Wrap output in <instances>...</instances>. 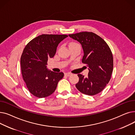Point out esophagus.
Masks as SVG:
<instances>
[{
  "mask_svg": "<svg viewBox=\"0 0 135 135\" xmlns=\"http://www.w3.org/2000/svg\"><path fill=\"white\" fill-rule=\"evenodd\" d=\"M65 75L66 76H69L70 75H72V74L70 73L67 72V73H65Z\"/></svg>",
  "mask_w": 135,
  "mask_h": 135,
  "instance_id": "1",
  "label": "esophagus"
}]
</instances>
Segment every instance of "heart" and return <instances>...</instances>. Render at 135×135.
I'll use <instances>...</instances> for the list:
<instances>
[{
  "label": "heart",
  "instance_id": "heart-1",
  "mask_svg": "<svg viewBox=\"0 0 135 135\" xmlns=\"http://www.w3.org/2000/svg\"><path fill=\"white\" fill-rule=\"evenodd\" d=\"M71 44H75V42H72V43H71Z\"/></svg>",
  "mask_w": 135,
  "mask_h": 135
}]
</instances>
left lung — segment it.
<instances>
[{
    "instance_id": "1",
    "label": "left lung",
    "mask_w": 135,
    "mask_h": 135,
    "mask_svg": "<svg viewBox=\"0 0 135 135\" xmlns=\"http://www.w3.org/2000/svg\"><path fill=\"white\" fill-rule=\"evenodd\" d=\"M81 44L84 56L82 62L89 67L88 76L78 74L79 80L75 86L81 93L93 96L101 92L109 83L113 69V58L106 42L93 32L69 34Z\"/></svg>"
}]
</instances>
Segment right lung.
<instances>
[{
    "label": "right lung",
    "mask_w": 135,
    "mask_h": 135,
    "mask_svg": "<svg viewBox=\"0 0 135 135\" xmlns=\"http://www.w3.org/2000/svg\"><path fill=\"white\" fill-rule=\"evenodd\" d=\"M67 35L41 34L30 41L25 46L21 57L23 79L30 93L38 98L51 95L62 72L56 73L47 68L48 59L55 56L59 44Z\"/></svg>",
    "instance_id": "obj_1"
}]
</instances>
